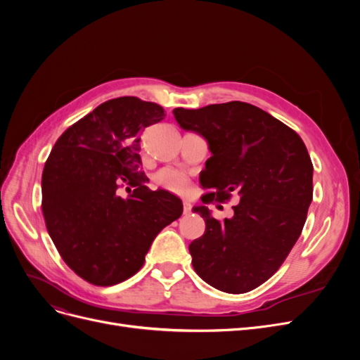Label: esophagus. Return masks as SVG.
<instances>
[{"label":"esophagus","instance_id":"esophagus-1","mask_svg":"<svg viewBox=\"0 0 360 360\" xmlns=\"http://www.w3.org/2000/svg\"><path fill=\"white\" fill-rule=\"evenodd\" d=\"M191 212H192V205H191V202L184 201V202H183V213H184V214H189Z\"/></svg>","mask_w":360,"mask_h":360}]
</instances>
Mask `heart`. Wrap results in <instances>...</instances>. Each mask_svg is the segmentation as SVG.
I'll use <instances>...</instances> for the list:
<instances>
[{
  "label": "heart",
  "mask_w": 360,
  "mask_h": 360,
  "mask_svg": "<svg viewBox=\"0 0 360 360\" xmlns=\"http://www.w3.org/2000/svg\"><path fill=\"white\" fill-rule=\"evenodd\" d=\"M155 183L163 191L174 195H186L189 192V180L183 172L165 168L155 176Z\"/></svg>",
  "instance_id": "b5f03b06"
}]
</instances>
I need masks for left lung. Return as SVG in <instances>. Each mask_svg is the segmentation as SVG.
<instances>
[{
	"mask_svg": "<svg viewBox=\"0 0 360 360\" xmlns=\"http://www.w3.org/2000/svg\"><path fill=\"white\" fill-rule=\"evenodd\" d=\"M181 129L205 138L212 158L200 174L202 202L237 193L230 219L193 207L205 222L189 245L192 264L207 284L242 294L266 282L284 263L303 230L312 201V162L302 138L245 102L172 111Z\"/></svg>",
	"mask_w": 360,
	"mask_h": 360,
	"instance_id": "1",
	"label": "left lung"
}]
</instances>
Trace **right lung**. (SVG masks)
Here are the masks:
<instances>
[{"label": "right lung", "instance_id": "1", "mask_svg": "<svg viewBox=\"0 0 360 360\" xmlns=\"http://www.w3.org/2000/svg\"><path fill=\"white\" fill-rule=\"evenodd\" d=\"M165 117L138 97L99 105L53 146L41 174V210L61 258L93 285H115L143 267L155 237L179 219L181 200L150 191L141 132Z\"/></svg>", "mask_w": 360, "mask_h": 360}]
</instances>
